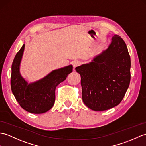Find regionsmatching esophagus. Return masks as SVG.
I'll list each match as a JSON object with an SVG mask.
<instances>
[{"label":"esophagus","instance_id":"esophagus-1","mask_svg":"<svg viewBox=\"0 0 146 146\" xmlns=\"http://www.w3.org/2000/svg\"><path fill=\"white\" fill-rule=\"evenodd\" d=\"M81 63L79 62V61H74L73 63V67L76 68L77 66H78L79 65H80Z\"/></svg>","mask_w":146,"mask_h":146}]
</instances>
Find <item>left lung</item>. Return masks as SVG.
I'll return each instance as SVG.
<instances>
[{
	"label": "left lung",
	"mask_w": 146,
	"mask_h": 146,
	"mask_svg": "<svg viewBox=\"0 0 146 146\" xmlns=\"http://www.w3.org/2000/svg\"><path fill=\"white\" fill-rule=\"evenodd\" d=\"M131 58L126 44L114 35L108 48L90 63L76 67L81 75L83 103L101 111L119 104L131 80Z\"/></svg>",
	"instance_id": "left-lung-1"
}]
</instances>
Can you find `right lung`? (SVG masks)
<instances>
[{"label":"right lung","mask_w":146,"mask_h":146,"mask_svg":"<svg viewBox=\"0 0 146 146\" xmlns=\"http://www.w3.org/2000/svg\"><path fill=\"white\" fill-rule=\"evenodd\" d=\"M25 45L17 53L12 65L11 85L12 93L23 110L33 114H42L50 110L55 101L56 87L72 72L69 65L51 72L44 78L28 84L22 78L19 66Z\"/></svg>","instance_id":"obj_1"}]
</instances>
